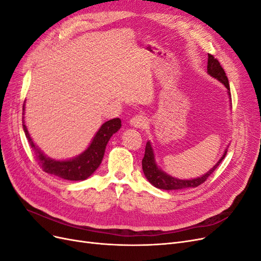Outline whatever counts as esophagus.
Segmentation results:
<instances>
[{
  "mask_svg": "<svg viewBox=\"0 0 261 261\" xmlns=\"http://www.w3.org/2000/svg\"><path fill=\"white\" fill-rule=\"evenodd\" d=\"M147 124L146 121V117L143 115H136L130 118L129 121V125L132 127H135V128H144Z\"/></svg>",
  "mask_w": 261,
  "mask_h": 261,
  "instance_id": "esophagus-1",
  "label": "esophagus"
}]
</instances>
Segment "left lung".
<instances>
[{"instance_id": "obj_1", "label": "left lung", "mask_w": 261, "mask_h": 261, "mask_svg": "<svg viewBox=\"0 0 261 261\" xmlns=\"http://www.w3.org/2000/svg\"><path fill=\"white\" fill-rule=\"evenodd\" d=\"M207 73L216 78L217 81L220 83H222L225 88L227 89V94H228V99L231 101V92H230V85H228V80L226 77V74L224 72V69L221 67L220 63L217 59L213 58V55L208 54V65H207ZM227 150L225 149L224 152L221 156V159L213 165V168H211L206 174L201 175L200 177L197 178H191V179H179L177 177L172 176L168 174L167 172H164L161 170L155 162V158H154V152H153V148L151 146V143L148 140L146 144V150H145V156L143 159V171L146 178L150 184H152L154 187L164 189V191H176V189H185V188H194L200 185L203 181H206L208 176H210L213 171H215L218 165L221 163L224 159V156L226 154Z\"/></svg>"}]
</instances>
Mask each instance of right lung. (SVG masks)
I'll return each instance as SVG.
<instances>
[{
    "mask_svg": "<svg viewBox=\"0 0 261 261\" xmlns=\"http://www.w3.org/2000/svg\"><path fill=\"white\" fill-rule=\"evenodd\" d=\"M22 115H25V103L22 106ZM23 118L25 117L22 116V128L31 148L34 150L39 165H40L44 172L49 173V174L68 180H84L96 172V170L100 167L102 159H103L106 147L110 138L122 126L120 118H113V120L103 123L96 133V135L93 136L91 143L87 147L85 151L72 158V159L55 160L44 154L35 145L33 138L30 137V134L27 129Z\"/></svg>",
    "mask_w": 261,
    "mask_h": 261,
    "instance_id": "right-lung-1",
    "label": "right lung"
}]
</instances>
